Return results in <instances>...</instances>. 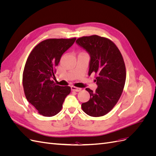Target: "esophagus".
Instances as JSON below:
<instances>
[{
  "instance_id": "1",
  "label": "esophagus",
  "mask_w": 156,
  "mask_h": 156,
  "mask_svg": "<svg viewBox=\"0 0 156 156\" xmlns=\"http://www.w3.org/2000/svg\"><path fill=\"white\" fill-rule=\"evenodd\" d=\"M71 88H72V90L73 91H75V92H79V91L81 90V88L75 87H73V86H72V87H71Z\"/></svg>"
}]
</instances>
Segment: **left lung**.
<instances>
[{"instance_id": "1", "label": "left lung", "mask_w": 156, "mask_h": 156, "mask_svg": "<svg viewBox=\"0 0 156 156\" xmlns=\"http://www.w3.org/2000/svg\"><path fill=\"white\" fill-rule=\"evenodd\" d=\"M76 42L90 55L88 75L95 73L98 86L95 92L86 88L90 96L82 103V109L90 116H104L116 105L123 92L126 78L123 56L114 42L105 37L83 36Z\"/></svg>"}]
</instances>
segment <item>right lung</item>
<instances>
[{"label": "right lung", "instance_id": "add662e5", "mask_svg": "<svg viewBox=\"0 0 156 156\" xmlns=\"http://www.w3.org/2000/svg\"><path fill=\"white\" fill-rule=\"evenodd\" d=\"M76 38H50L41 41L28 56L23 73L25 95L40 115L53 116L61 111L71 92L69 87L56 85L54 76L61 56Z\"/></svg>", "mask_w": 156, "mask_h": 156}]
</instances>
